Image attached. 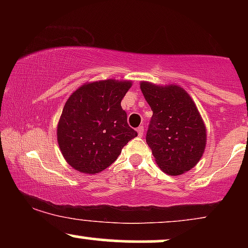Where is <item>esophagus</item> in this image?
<instances>
[{
	"instance_id": "obj_1",
	"label": "esophagus",
	"mask_w": 248,
	"mask_h": 248,
	"mask_svg": "<svg viewBox=\"0 0 248 248\" xmlns=\"http://www.w3.org/2000/svg\"><path fill=\"white\" fill-rule=\"evenodd\" d=\"M143 133H144V127L143 126H140L138 128V134L139 136H143Z\"/></svg>"
}]
</instances>
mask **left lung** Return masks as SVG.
<instances>
[{
  "label": "left lung",
  "mask_w": 248,
  "mask_h": 248,
  "mask_svg": "<svg viewBox=\"0 0 248 248\" xmlns=\"http://www.w3.org/2000/svg\"><path fill=\"white\" fill-rule=\"evenodd\" d=\"M141 91L153 116L146 141L156 163L168 175H181L201 160L206 143V129L195 102L176 85L156 86L141 82Z\"/></svg>",
  "instance_id": "1"
}]
</instances>
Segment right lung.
Here are the masks:
<instances>
[{
  "instance_id": "1",
  "label": "right lung",
  "mask_w": 248,
  "mask_h": 248,
  "mask_svg": "<svg viewBox=\"0 0 248 248\" xmlns=\"http://www.w3.org/2000/svg\"><path fill=\"white\" fill-rule=\"evenodd\" d=\"M132 86L113 79L79 87L62 108L57 138L65 160L76 170L98 173L109 167L138 132L127 124L121 100Z\"/></svg>"
}]
</instances>
